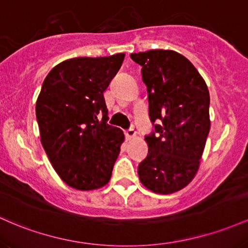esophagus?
<instances>
[{"mask_svg": "<svg viewBox=\"0 0 248 248\" xmlns=\"http://www.w3.org/2000/svg\"><path fill=\"white\" fill-rule=\"evenodd\" d=\"M124 133H125V137H126V139H131V138H133L136 136L135 129H132V127H130V129L125 130Z\"/></svg>", "mask_w": 248, "mask_h": 248, "instance_id": "esophagus-1", "label": "esophagus"}]
</instances>
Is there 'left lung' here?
<instances>
[{
    "label": "left lung",
    "mask_w": 248,
    "mask_h": 248,
    "mask_svg": "<svg viewBox=\"0 0 248 248\" xmlns=\"http://www.w3.org/2000/svg\"><path fill=\"white\" fill-rule=\"evenodd\" d=\"M130 57L141 66L154 125L145 136L149 154L138 165L139 179L155 193H173L198 171L211 126L207 85L193 64L172 50Z\"/></svg>",
    "instance_id": "1"
}]
</instances>
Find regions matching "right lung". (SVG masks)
<instances>
[{"label": "right lung", "mask_w": 248, "mask_h": 248, "mask_svg": "<svg viewBox=\"0 0 248 248\" xmlns=\"http://www.w3.org/2000/svg\"><path fill=\"white\" fill-rule=\"evenodd\" d=\"M124 56L64 61L42 84L36 103L41 143L61 179L76 190L107 185L121 151L124 133L108 124L103 93Z\"/></svg>", "instance_id": "right-lung-1"}]
</instances>
